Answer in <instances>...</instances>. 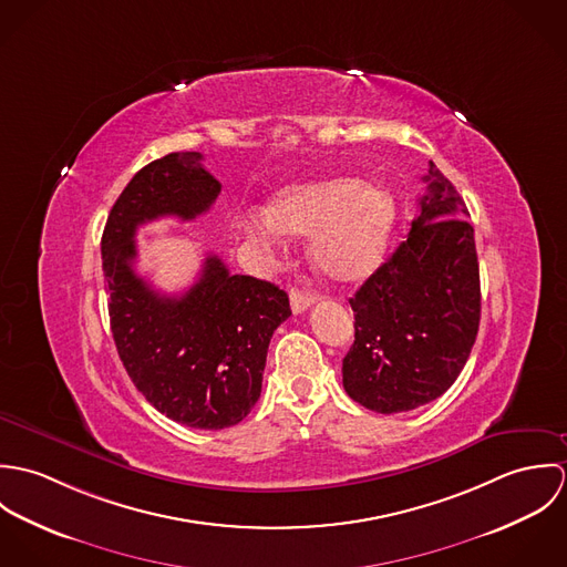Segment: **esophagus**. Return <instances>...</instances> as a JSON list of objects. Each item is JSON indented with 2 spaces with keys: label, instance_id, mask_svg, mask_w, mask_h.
<instances>
[{
  "label": "esophagus",
  "instance_id": "esophagus-1",
  "mask_svg": "<svg viewBox=\"0 0 567 567\" xmlns=\"http://www.w3.org/2000/svg\"><path fill=\"white\" fill-rule=\"evenodd\" d=\"M312 303H315V295H312V292L301 290V288H292V290H290V308H292L295 315L306 312Z\"/></svg>",
  "mask_w": 567,
  "mask_h": 567
}]
</instances>
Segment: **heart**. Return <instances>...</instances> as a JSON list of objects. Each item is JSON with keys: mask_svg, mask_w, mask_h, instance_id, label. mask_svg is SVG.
<instances>
[{"mask_svg": "<svg viewBox=\"0 0 567 567\" xmlns=\"http://www.w3.org/2000/svg\"><path fill=\"white\" fill-rule=\"evenodd\" d=\"M395 205L386 192L353 176H333L281 189L264 216L248 214L243 231L257 243L281 234L312 236L310 255L324 277L351 284L371 275L389 243Z\"/></svg>", "mask_w": 567, "mask_h": 567, "instance_id": "obj_1", "label": "heart"}]
</instances>
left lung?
I'll use <instances>...</instances> for the list:
<instances>
[{
	"instance_id": "8db88e82",
	"label": "left lung",
	"mask_w": 567,
	"mask_h": 567,
	"mask_svg": "<svg viewBox=\"0 0 567 567\" xmlns=\"http://www.w3.org/2000/svg\"><path fill=\"white\" fill-rule=\"evenodd\" d=\"M419 216L395 252L349 299L355 340L347 395L393 414L441 398L461 375L481 324L474 227L456 187L430 162Z\"/></svg>"
}]
</instances>
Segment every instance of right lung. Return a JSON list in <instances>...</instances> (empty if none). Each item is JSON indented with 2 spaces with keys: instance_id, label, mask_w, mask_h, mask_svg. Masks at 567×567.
Listing matches in <instances>:
<instances>
[{
  "instance_id": "obj_1",
  "label": "right lung",
  "mask_w": 567,
  "mask_h": 567,
  "mask_svg": "<svg viewBox=\"0 0 567 567\" xmlns=\"http://www.w3.org/2000/svg\"><path fill=\"white\" fill-rule=\"evenodd\" d=\"M200 162V153H169L131 178L106 218L102 268L113 340L137 391L176 423L223 430L259 400L270 338L292 312L284 290L231 275L218 255H207L181 297L159 295L135 272L140 225L194 220L218 198L220 183Z\"/></svg>"
}]
</instances>
